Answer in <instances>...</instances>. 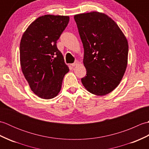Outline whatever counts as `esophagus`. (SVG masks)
<instances>
[{"label": "esophagus", "mask_w": 149, "mask_h": 149, "mask_svg": "<svg viewBox=\"0 0 149 149\" xmlns=\"http://www.w3.org/2000/svg\"><path fill=\"white\" fill-rule=\"evenodd\" d=\"M78 63H79V62L77 61H75L74 63H72V64H71V66H75L77 65Z\"/></svg>", "instance_id": "34e87169"}]
</instances>
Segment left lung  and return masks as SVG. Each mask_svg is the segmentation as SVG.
<instances>
[{
	"label": "left lung",
	"mask_w": 149,
	"mask_h": 149,
	"mask_svg": "<svg viewBox=\"0 0 149 149\" xmlns=\"http://www.w3.org/2000/svg\"><path fill=\"white\" fill-rule=\"evenodd\" d=\"M74 19L84 47L86 75L82 83L91 93L106 95L118 86L124 75L127 40L116 22L102 13L75 15Z\"/></svg>",
	"instance_id": "left-lung-1"
}]
</instances>
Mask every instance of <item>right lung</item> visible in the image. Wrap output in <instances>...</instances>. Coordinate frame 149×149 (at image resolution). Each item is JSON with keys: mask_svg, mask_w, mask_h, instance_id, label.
Here are the masks:
<instances>
[{"mask_svg": "<svg viewBox=\"0 0 149 149\" xmlns=\"http://www.w3.org/2000/svg\"><path fill=\"white\" fill-rule=\"evenodd\" d=\"M68 22V16L45 15L32 22L22 35V70L31 90L42 99L58 95L69 71L56 45Z\"/></svg>", "mask_w": 149, "mask_h": 149, "instance_id": "1", "label": "right lung"}]
</instances>
